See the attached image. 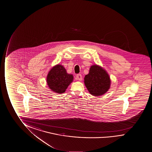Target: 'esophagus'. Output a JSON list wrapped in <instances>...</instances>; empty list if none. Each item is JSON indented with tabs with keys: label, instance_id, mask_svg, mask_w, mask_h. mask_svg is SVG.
<instances>
[{
	"label": "esophagus",
	"instance_id": "obj_1",
	"mask_svg": "<svg viewBox=\"0 0 152 152\" xmlns=\"http://www.w3.org/2000/svg\"><path fill=\"white\" fill-rule=\"evenodd\" d=\"M77 79L79 80V81H81L82 80V75L81 74H77Z\"/></svg>",
	"mask_w": 152,
	"mask_h": 152
}]
</instances>
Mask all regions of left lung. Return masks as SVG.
Listing matches in <instances>:
<instances>
[{"mask_svg": "<svg viewBox=\"0 0 152 152\" xmlns=\"http://www.w3.org/2000/svg\"><path fill=\"white\" fill-rule=\"evenodd\" d=\"M84 84L91 94L100 96L108 91L111 81L106 71L100 66L93 65L84 77Z\"/></svg>", "mask_w": 152, "mask_h": 152, "instance_id": "8db88e82", "label": "left lung"}]
</instances>
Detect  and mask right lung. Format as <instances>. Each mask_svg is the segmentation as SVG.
I'll use <instances>...</instances> for the list:
<instances>
[{"mask_svg": "<svg viewBox=\"0 0 152 152\" xmlns=\"http://www.w3.org/2000/svg\"><path fill=\"white\" fill-rule=\"evenodd\" d=\"M73 79L72 75L68 74L63 66L58 64L48 73L47 82L48 86L53 92L60 94L66 91Z\"/></svg>", "mask_w": 152, "mask_h": 152, "instance_id": "obj_1", "label": "right lung"}]
</instances>
